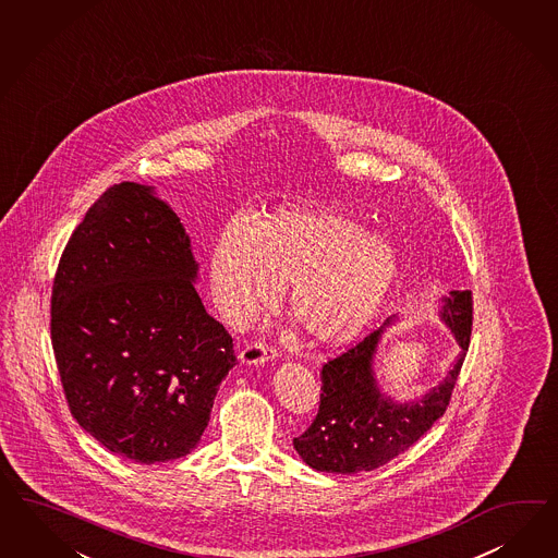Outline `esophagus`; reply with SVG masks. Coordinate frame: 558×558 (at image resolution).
Segmentation results:
<instances>
[{
    "mask_svg": "<svg viewBox=\"0 0 558 558\" xmlns=\"http://www.w3.org/2000/svg\"><path fill=\"white\" fill-rule=\"evenodd\" d=\"M277 356V351L269 347L263 340H256L251 344H244V349L240 351V363L242 365H263L267 361H272Z\"/></svg>",
    "mask_w": 558,
    "mask_h": 558,
    "instance_id": "1",
    "label": "esophagus"
}]
</instances>
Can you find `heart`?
I'll use <instances>...</instances> for the list:
<instances>
[{
  "label": "heart",
  "mask_w": 558,
  "mask_h": 558,
  "mask_svg": "<svg viewBox=\"0 0 558 558\" xmlns=\"http://www.w3.org/2000/svg\"><path fill=\"white\" fill-rule=\"evenodd\" d=\"M399 272L391 242L336 209H279L223 226L209 253V286L220 314L244 326L289 286V312L322 347L365 330Z\"/></svg>",
  "instance_id": "heart-1"
}]
</instances>
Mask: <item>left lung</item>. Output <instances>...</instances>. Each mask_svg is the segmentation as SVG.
<instances>
[{"label": "left lung", "instance_id": "1", "mask_svg": "<svg viewBox=\"0 0 558 558\" xmlns=\"http://www.w3.org/2000/svg\"><path fill=\"white\" fill-rule=\"evenodd\" d=\"M440 316L450 326L461 356L445 381L410 403L385 398L373 377V354L383 328L322 366L318 415L293 446L303 461L322 473L352 475L379 469L430 430L450 403L473 330L471 291H450Z\"/></svg>", "mask_w": 558, "mask_h": 558}]
</instances>
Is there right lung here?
<instances>
[{
    "label": "right lung",
    "instance_id": "obj_1",
    "mask_svg": "<svg viewBox=\"0 0 558 558\" xmlns=\"http://www.w3.org/2000/svg\"><path fill=\"white\" fill-rule=\"evenodd\" d=\"M195 277L175 211L130 181L101 193L64 246L50 298L64 399L81 428L120 457L153 464L190 454L236 365Z\"/></svg>",
    "mask_w": 558,
    "mask_h": 558
}]
</instances>
